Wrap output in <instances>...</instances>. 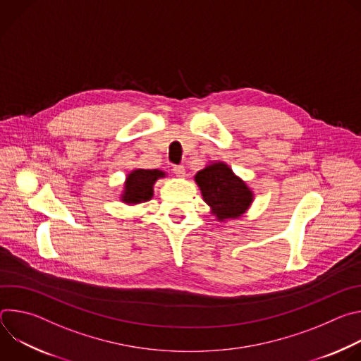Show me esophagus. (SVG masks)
I'll return each instance as SVG.
<instances>
[{"mask_svg": "<svg viewBox=\"0 0 361 361\" xmlns=\"http://www.w3.org/2000/svg\"><path fill=\"white\" fill-rule=\"evenodd\" d=\"M173 173L178 177V178H184L185 177V169L183 166H176L173 169Z\"/></svg>", "mask_w": 361, "mask_h": 361, "instance_id": "1", "label": "esophagus"}]
</instances>
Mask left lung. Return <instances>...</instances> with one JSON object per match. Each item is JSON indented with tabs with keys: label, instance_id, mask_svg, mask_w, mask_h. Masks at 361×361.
<instances>
[{
	"label": "left lung",
	"instance_id": "8db88e82",
	"mask_svg": "<svg viewBox=\"0 0 361 361\" xmlns=\"http://www.w3.org/2000/svg\"><path fill=\"white\" fill-rule=\"evenodd\" d=\"M202 200L217 221L238 220L251 207L254 192L224 161H212L194 176Z\"/></svg>",
	"mask_w": 361,
	"mask_h": 361
}]
</instances>
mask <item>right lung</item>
<instances>
[{
  "label": "right lung",
  "mask_w": 361,
  "mask_h": 361,
  "mask_svg": "<svg viewBox=\"0 0 361 361\" xmlns=\"http://www.w3.org/2000/svg\"><path fill=\"white\" fill-rule=\"evenodd\" d=\"M164 177H167V174L163 170H131L126 177L120 200L127 205L149 201L154 195V184Z\"/></svg>",
  "instance_id": "add662e5"
}]
</instances>
